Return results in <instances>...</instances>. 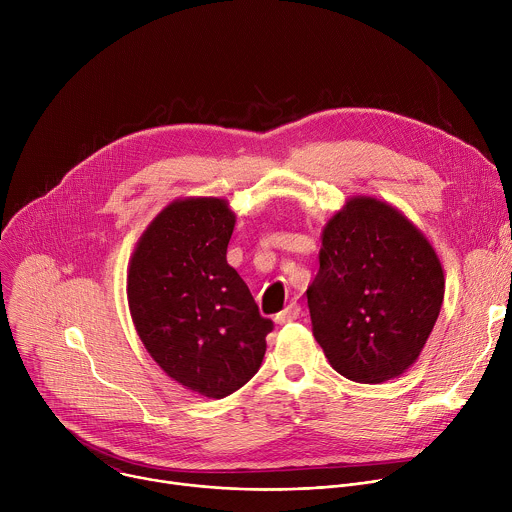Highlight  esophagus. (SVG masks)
I'll return each mask as SVG.
<instances>
[{"mask_svg": "<svg viewBox=\"0 0 512 512\" xmlns=\"http://www.w3.org/2000/svg\"><path fill=\"white\" fill-rule=\"evenodd\" d=\"M300 314H302V308H300V304H296V302H291L283 312H279L277 314V324H287V322H294V320H298L300 318Z\"/></svg>", "mask_w": 512, "mask_h": 512, "instance_id": "obj_1", "label": "esophagus"}]
</instances>
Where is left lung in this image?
<instances>
[{
  "label": "left lung",
  "mask_w": 512,
  "mask_h": 512,
  "mask_svg": "<svg viewBox=\"0 0 512 512\" xmlns=\"http://www.w3.org/2000/svg\"><path fill=\"white\" fill-rule=\"evenodd\" d=\"M306 296L332 369L377 385L417 360L442 310L444 271L399 210L360 196L326 225L320 271Z\"/></svg>",
  "instance_id": "obj_1"
}]
</instances>
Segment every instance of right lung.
Returning <instances> with one entry per match:
<instances>
[{"label":"right lung","instance_id":"add662e5","mask_svg":"<svg viewBox=\"0 0 512 512\" xmlns=\"http://www.w3.org/2000/svg\"><path fill=\"white\" fill-rule=\"evenodd\" d=\"M235 214L221 198L166 206L135 247L127 300L135 330L168 377L210 399L261 367L273 322L227 263Z\"/></svg>","mask_w":512,"mask_h":512}]
</instances>
